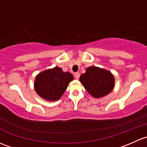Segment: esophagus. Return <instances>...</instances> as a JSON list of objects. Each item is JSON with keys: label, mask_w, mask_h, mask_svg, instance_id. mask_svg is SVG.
Listing matches in <instances>:
<instances>
[{"label": "esophagus", "mask_w": 147, "mask_h": 147, "mask_svg": "<svg viewBox=\"0 0 147 147\" xmlns=\"http://www.w3.org/2000/svg\"><path fill=\"white\" fill-rule=\"evenodd\" d=\"M74 77L76 78V79L78 80V78H79V77H80V74L79 73H76L75 74H74Z\"/></svg>", "instance_id": "esophagus-1"}]
</instances>
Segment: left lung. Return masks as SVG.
<instances>
[{
	"label": "left lung",
	"instance_id": "obj_1",
	"mask_svg": "<svg viewBox=\"0 0 147 147\" xmlns=\"http://www.w3.org/2000/svg\"><path fill=\"white\" fill-rule=\"evenodd\" d=\"M88 93L93 98H100L110 94L115 88V78L110 71L90 66L79 78Z\"/></svg>",
	"mask_w": 147,
	"mask_h": 147
}]
</instances>
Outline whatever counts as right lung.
I'll use <instances>...</instances> for the list:
<instances>
[{
	"label": "right lung",
	"mask_w": 147,
	"mask_h": 147,
	"mask_svg": "<svg viewBox=\"0 0 147 147\" xmlns=\"http://www.w3.org/2000/svg\"><path fill=\"white\" fill-rule=\"evenodd\" d=\"M73 80L71 74L63 71L61 68L56 66L43 71L36 76L34 88L42 99L56 101L60 99L69 83Z\"/></svg>",
	"instance_id": "add662e5"
}]
</instances>
